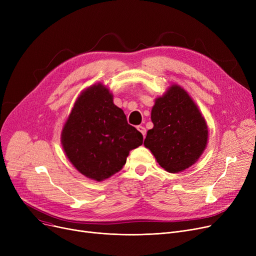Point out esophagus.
Segmentation results:
<instances>
[{"instance_id":"1","label":"esophagus","mask_w":256,"mask_h":256,"mask_svg":"<svg viewBox=\"0 0 256 256\" xmlns=\"http://www.w3.org/2000/svg\"><path fill=\"white\" fill-rule=\"evenodd\" d=\"M137 130L142 134V135H143V137L145 138V135H146V128H144V126H137Z\"/></svg>"}]
</instances>
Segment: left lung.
<instances>
[{"instance_id": "left-lung-1", "label": "left lung", "mask_w": 256, "mask_h": 256, "mask_svg": "<svg viewBox=\"0 0 256 256\" xmlns=\"http://www.w3.org/2000/svg\"><path fill=\"white\" fill-rule=\"evenodd\" d=\"M150 117L154 128L147 132L144 146L158 165L170 173L194 165L208 145V128L189 93L171 85L156 98Z\"/></svg>"}]
</instances>
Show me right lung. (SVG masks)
<instances>
[{
    "instance_id": "add662e5",
    "label": "right lung",
    "mask_w": 256,
    "mask_h": 256,
    "mask_svg": "<svg viewBox=\"0 0 256 256\" xmlns=\"http://www.w3.org/2000/svg\"><path fill=\"white\" fill-rule=\"evenodd\" d=\"M143 143L113 94L102 83L80 92L61 132L63 150L84 176L102 182L120 171L132 150Z\"/></svg>"
}]
</instances>
